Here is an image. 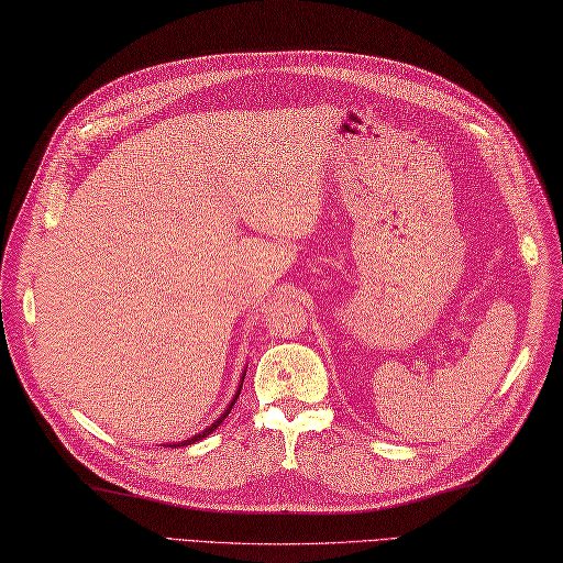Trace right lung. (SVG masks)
<instances>
[{
  "label": "right lung",
  "instance_id": "right-lung-1",
  "mask_svg": "<svg viewBox=\"0 0 563 563\" xmlns=\"http://www.w3.org/2000/svg\"><path fill=\"white\" fill-rule=\"evenodd\" d=\"M244 376H246V372H244ZM241 382H244V378H241ZM239 393H241V386H239V390H236V395H234V400L230 402V407H227V409H224V412H222V417H220V419H216V421H212V423H210V427H208L206 431H201L199 435H191L189 440H181V443H177V445H175V443H170L168 448H181V445H191V443H196V440H201V438L210 435V433H212V431H216V429L220 427V423H222V421L227 419V415H230V409L234 407V402H236V398H239Z\"/></svg>",
  "mask_w": 563,
  "mask_h": 563
}]
</instances>
